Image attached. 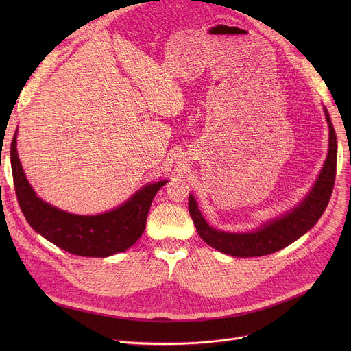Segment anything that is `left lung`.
<instances>
[{"mask_svg": "<svg viewBox=\"0 0 351 351\" xmlns=\"http://www.w3.org/2000/svg\"><path fill=\"white\" fill-rule=\"evenodd\" d=\"M324 114L330 129L327 159L315 186H313V189L302 204L298 208H294L290 213L282 216L280 219L273 220V222H269L256 232L226 233L216 230L206 223V220L197 209L193 196L189 195V213L199 236L209 246L234 257L266 256L282 250L294 241H298L299 237H302L306 232H308L316 225V222L326 210L331 192H333L337 163L336 132L326 109Z\"/></svg>", "mask_w": 351, "mask_h": 351, "instance_id": "1", "label": "left lung"}]
</instances>
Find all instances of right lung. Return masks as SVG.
Instances as JSON below:
<instances>
[{"mask_svg": "<svg viewBox=\"0 0 351 351\" xmlns=\"http://www.w3.org/2000/svg\"><path fill=\"white\" fill-rule=\"evenodd\" d=\"M11 168L18 204L29 226L62 250L85 257H106L131 247L145 230L152 200L166 180L138 191L115 210L80 216L53 208L35 195L16 154V134L11 142Z\"/></svg>", "mask_w": 351, "mask_h": 351, "instance_id": "add662e5", "label": "right lung"}]
</instances>
